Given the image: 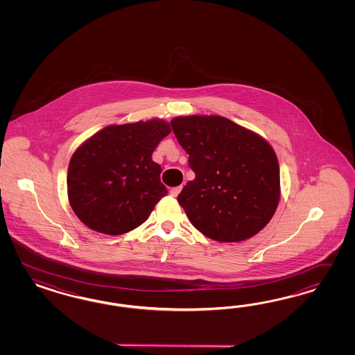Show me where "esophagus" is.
Listing matches in <instances>:
<instances>
[{
    "label": "esophagus",
    "mask_w": 355,
    "mask_h": 355,
    "mask_svg": "<svg viewBox=\"0 0 355 355\" xmlns=\"http://www.w3.org/2000/svg\"><path fill=\"white\" fill-rule=\"evenodd\" d=\"M181 190H182V186H177V187H173V189H171L169 193H171L172 196H177L178 193H181Z\"/></svg>",
    "instance_id": "esophagus-1"
}]
</instances>
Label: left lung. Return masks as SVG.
<instances>
[{"label":"left lung","instance_id":"left-lung-1","mask_svg":"<svg viewBox=\"0 0 355 355\" xmlns=\"http://www.w3.org/2000/svg\"><path fill=\"white\" fill-rule=\"evenodd\" d=\"M171 125L195 173L177 198L191 224L218 242L255 236L279 205V162L268 141L220 116Z\"/></svg>","mask_w":355,"mask_h":355}]
</instances>
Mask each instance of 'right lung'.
Wrapping results in <instances>:
<instances>
[{
  "instance_id": "obj_1",
  "label": "right lung",
  "mask_w": 355,
  "mask_h": 355,
  "mask_svg": "<svg viewBox=\"0 0 355 355\" xmlns=\"http://www.w3.org/2000/svg\"><path fill=\"white\" fill-rule=\"evenodd\" d=\"M169 132L162 119L107 126L76 150L67 171V195L85 225L119 236L150 217L168 193L152 152Z\"/></svg>"
}]
</instances>
